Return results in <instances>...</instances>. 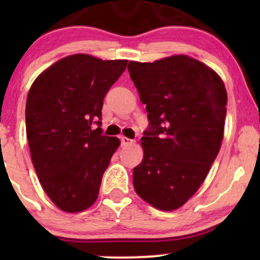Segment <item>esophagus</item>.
<instances>
[{
	"instance_id": "obj_1",
	"label": "esophagus",
	"mask_w": 260,
	"mask_h": 260,
	"mask_svg": "<svg viewBox=\"0 0 260 260\" xmlns=\"http://www.w3.org/2000/svg\"><path fill=\"white\" fill-rule=\"evenodd\" d=\"M133 143H134V140L127 138V137H122V138H121V144H122V147H127V145L133 144Z\"/></svg>"
}]
</instances>
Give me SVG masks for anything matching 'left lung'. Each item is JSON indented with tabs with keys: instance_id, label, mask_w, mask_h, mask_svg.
Listing matches in <instances>:
<instances>
[{
	"instance_id": "left-lung-1",
	"label": "left lung",
	"mask_w": 260,
	"mask_h": 260,
	"mask_svg": "<svg viewBox=\"0 0 260 260\" xmlns=\"http://www.w3.org/2000/svg\"><path fill=\"white\" fill-rule=\"evenodd\" d=\"M128 72L149 120L134 189L154 208L176 210L202 186L221 147L225 85L210 67L184 55L131 61Z\"/></svg>"
}]
</instances>
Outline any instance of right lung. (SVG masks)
<instances>
[{
	"instance_id": "right-lung-1",
	"label": "right lung",
	"mask_w": 260,
	"mask_h": 260,
	"mask_svg": "<svg viewBox=\"0 0 260 260\" xmlns=\"http://www.w3.org/2000/svg\"><path fill=\"white\" fill-rule=\"evenodd\" d=\"M127 62L67 56L44 71L29 90L25 126L32 165L45 193L66 213L94 204L120 145L116 137L101 134V109Z\"/></svg>"
}]
</instances>
